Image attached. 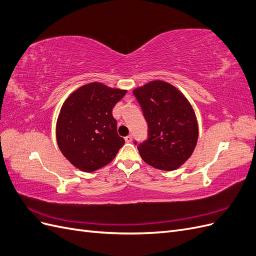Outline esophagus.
I'll return each mask as SVG.
<instances>
[{
    "label": "esophagus",
    "mask_w": 256,
    "mask_h": 256,
    "mask_svg": "<svg viewBox=\"0 0 256 256\" xmlns=\"http://www.w3.org/2000/svg\"><path fill=\"white\" fill-rule=\"evenodd\" d=\"M125 141L126 142H131V141H132V134H129V136H125Z\"/></svg>",
    "instance_id": "esophagus-1"
}]
</instances>
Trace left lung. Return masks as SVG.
Returning a JSON list of instances; mask_svg holds the SVG:
<instances>
[{
	"instance_id": "8db88e82",
	"label": "left lung",
	"mask_w": 256,
	"mask_h": 256,
	"mask_svg": "<svg viewBox=\"0 0 256 256\" xmlns=\"http://www.w3.org/2000/svg\"><path fill=\"white\" fill-rule=\"evenodd\" d=\"M148 126V138L138 145L142 159L154 168L173 171L196 148L198 122L191 104L173 85L152 81L134 90Z\"/></svg>"
}]
</instances>
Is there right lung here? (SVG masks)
Returning a JSON list of instances; mask_svg holds the SVG:
<instances>
[{"instance_id":"1","label":"right lung","mask_w":256,"mask_h":256,"mask_svg":"<svg viewBox=\"0 0 256 256\" xmlns=\"http://www.w3.org/2000/svg\"><path fill=\"white\" fill-rule=\"evenodd\" d=\"M126 92L94 82L66 99L58 120L56 138L62 154L76 168L94 172L111 162L125 144L112 110Z\"/></svg>"}]
</instances>
